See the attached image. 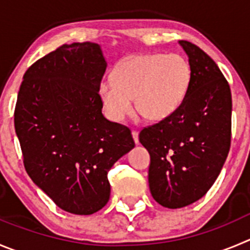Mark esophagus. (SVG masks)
<instances>
[{
    "label": "esophagus",
    "instance_id": "34e87169",
    "mask_svg": "<svg viewBox=\"0 0 250 250\" xmlns=\"http://www.w3.org/2000/svg\"><path fill=\"white\" fill-rule=\"evenodd\" d=\"M138 134H139L138 130H136V129H133V130H132V136H133V139H134V142H136V144L139 143Z\"/></svg>",
    "mask_w": 250,
    "mask_h": 250
}]
</instances>
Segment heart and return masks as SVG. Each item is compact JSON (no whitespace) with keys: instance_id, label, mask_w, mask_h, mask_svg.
<instances>
[{"instance_id":"heart-1","label":"heart","mask_w":250,"mask_h":250,"mask_svg":"<svg viewBox=\"0 0 250 250\" xmlns=\"http://www.w3.org/2000/svg\"><path fill=\"white\" fill-rule=\"evenodd\" d=\"M191 80L188 62L178 54H138L122 60L99 93L107 117L123 121L134 107L146 120L170 117L183 104Z\"/></svg>"}]
</instances>
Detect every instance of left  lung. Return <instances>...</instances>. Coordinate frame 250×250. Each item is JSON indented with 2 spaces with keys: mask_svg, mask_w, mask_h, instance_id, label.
<instances>
[{
  "mask_svg": "<svg viewBox=\"0 0 250 250\" xmlns=\"http://www.w3.org/2000/svg\"><path fill=\"white\" fill-rule=\"evenodd\" d=\"M179 43L190 64L188 95L170 117L139 133L150 155L151 196L167 208H181L206 195L227 159L232 136L228 81L202 49L188 41Z\"/></svg>",
  "mask_w": 250,
  "mask_h": 250,
  "instance_id": "obj_1",
  "label": "left lung"
}]
</instances>
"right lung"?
Wrapping results in <instances>:
<instances>
[{"mask_svg":"<svg viewBox=\"0 0 250 250\" xmlns=\"http://www.w3.org/2000/svg\"><path fill=\"white\" fill-rule=\"evenodd\" d=\"M106 67L99 44H64L28 67L18 92L15 128L25 171L74 214H92L108 202L107 174L134 148L129 128L102 114Z\"/></svg>","mask_w":250,"mask_h":250,"instance_id":"obj_1","label":"right lung"}]
</instances>
